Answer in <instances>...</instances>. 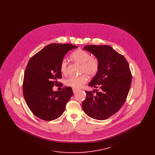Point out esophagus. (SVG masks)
Listing matches in <instances>:
<instances>
[{
	"label": "esophagus",
	"instance_id": "34e87169",
	"mask_svg": "<svg viewBox=\"0 0 155 155\" xmlns=\"http://www.w3.org/2000/svg\"><path fill=\"white\" fill-rule=\"evenodd\" d=\"M73 92H74V94L75 93H76L78 91V89H77L75 88H73Z\"/></svg>",
	"mask_w": 155,
	"mask_h": 155
}]
</instances>
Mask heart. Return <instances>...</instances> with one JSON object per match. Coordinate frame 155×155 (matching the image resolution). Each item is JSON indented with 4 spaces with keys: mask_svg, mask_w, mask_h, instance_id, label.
Wrapping results in <instances>:
<instances>
[{
    "mask_svg": "<svg viewBox=\"0 0 155 155\" xmlns=\"http://www.w3.org/2000/svg\"><path fill=\"white\" fill-rule=\"evenodd\" d=\"M72 59L81 65V74H88L91 77H94L97 74L100 68V62L96 57H91V54L85 51L78 49L71 54ZM68 61L66 58L63 59L60 63V70L63 75L67 74ZM88 81V77L85 74H82L78 77H70L64 81V84L67 87L73 88H81Z\"/></svg>",
    "mask_w": 155,
    "mask_h": 155,
    "instance_id": "b5f03b06",
    "label": "heart"
}]
</instances>
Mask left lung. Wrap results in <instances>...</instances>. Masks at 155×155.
<instances>
[{
    "label": "left lung",
    "instance_id": "left-lung-1",
    "mask_svg": "<svg viewBox=\"0 0 155 155\" xmlns=\"http://www.w3.org/2000/svg\"><path fill=\"white\" fill-rule=\"evenodd\" d=\"M83 49L99 59L100 68L89 84L99 91L95 89V96L92 91H85L82 107L89 117L103 120L117 113L126 101L132 81L130 66L125 58L109 45H88Z\"/></svg>",
    "mask_w": 155,
    "mask_h": 155
}]
</instances>
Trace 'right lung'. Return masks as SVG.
Returning a JSON list of instances; mask_svg holds the SVG:
<instances>
[{
  "label": "right lung",
  "instance_id": "1",
  "mask_svg": "<svg viewBox=\"0 0 155 155\" xmlns=\"http://www.w3.org/2000/svg\"><path fill=\"white\" fill-rule=\"evenodd\" d=\"M73 45L51 44L30 59L22 84L23 95L29 109L37 117L45 121L59 118L67 102L73 95L72 88L53 91V87L61 78L60 65L69 51L77 48Z\"/></svg>",
  "mask_w": 155,
  "mask_h": 155
}]
</instances>
